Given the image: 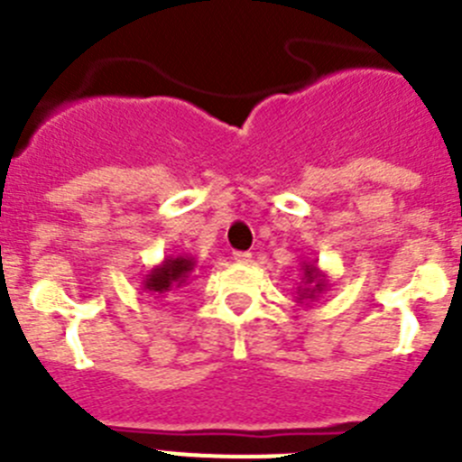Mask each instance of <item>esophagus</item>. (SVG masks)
I'll list each match as a JSON object with an SVG mask.
<instances>
[{"label": "esophagus", "instance_id": "esophagus-1", "mask_svg": "<svg viewBox=\"0 0 462 462\" xmlns=\"http://www.w3.org/2000/svg\"><path fill=\"white\" fill-rule=\"evenodd\" d=\"M234 261H238V263H250L252 254L250 252H234Z\"/></svg>", "mask_w": 462, "mask_h": 462}]
</instances>
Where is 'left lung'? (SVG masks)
<instances>
[{
  "mask_svg": "<svg viewBox=\"0 0 462 462\" xmlns=\"http://www.w3.org/2000/svg\"><path fill=\"white\" fill-rule=\"evenodd\" d=\"M300 282L296 287V303L312 305L314 300H319L321 293L328 291V275L319 268L317 261H300Z\"/></svg>",
  "mask_w": 462,
  "mask_h": 462,
  "instance_id": "left-lung-1",
  "label": "left lung"
}]
</instances>
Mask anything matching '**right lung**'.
<instances>
[{
	"instance_id": "add662e5",
	"label": "right lung",
	"mask_w": 462,
	"mask_h": 462,
	"mask_svg": "<svg viewBox=\"0 0 462 462\" xmlns=\"http://www.w3.org/2000/svg\"><path fill=\"white\" fill-rule=\"evenodd\" d=\"M194 256H166L162 263L152 266L148 275H143V289L154 298H166L169 293L185 287L189 275L194 273Z\"/></svg>"
}]
</instances>
